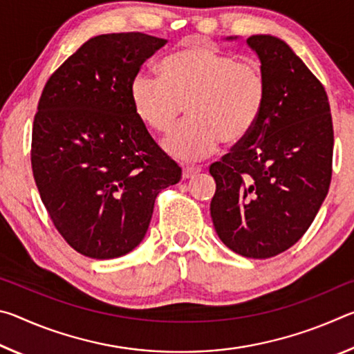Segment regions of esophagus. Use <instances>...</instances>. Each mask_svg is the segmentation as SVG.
Segmentation results:
<instances>
[{"label":"esophagus","instance_id":"34e87169","mask_svg":"<svg viewBox=\"0 0 354 354\" xmlns=\"http://www.w3.org/2000/svg\"><path fill=\"white\" fill-rule=\"evenodd\" d=\"M201 171V169L200 167H194V165H185L184 169H183V178H192V176H195L196 173H200Z\"/></svg>","mask_w":354,"mask_h":354}]
</instances>
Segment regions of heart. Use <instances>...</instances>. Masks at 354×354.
Masks as SVG:
<instances>
[{"label":"heart","instance_id":"obj_1","mask_svg":"<svg viewBox=\"0 0 354 354\" xmlns=\"http://www.w3.org/2000/svg\"><path fill=\"white\" fill-rule=\"evenodd\" d=\"M160 77L136 73L129 86L136 115L148 129L164 134L187 106L190 118L165 137V153L178 160H198L253 133L267 103L268 82L254 62L214 46H192L165 57Z\"/></svg>","mask_w":354,"mask_h":354}]
</instances>
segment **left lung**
Returning a JSON list of instances; mask_svg holds the SVG:
<instances>
[{"mask_svg": "<svg viewBox=\"0 0 354 354\" xmlns=\"http://www.w3.org/2000/svg\"><path fill=\"white\" fill-rule=\"evenodd\" d=\"M247 44L266 73L267 103L253 133L209 167L211 217L227 248L267 259L303 237L326 198L334 131L325 87L292 48L263 34Z\"/></svg>", "mask_w": 354, "mask_h": 354, "instance_id": "obj_1", "label": "left lung"}]
</instances>
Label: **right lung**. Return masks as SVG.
<instances>
[{
  "label": "right lung",
  "mask_w": 354,
  "mask_h": 354,
  "mask_svg": "<svg viewBox=\"0 0 354 354\" xmlns=\"http://www.w3.org/2000/svg\"><path fill=\"white\" fill-rule=\"evenodd\" d=\"M165 44L142 32L97 35L41 92L32 175L59 234L87 257L133 251L147 234L156 196L181 179V167L153 140L129 95L142 64Z\"/></svg>",
  "instance_id": "obj_1"
}]
</instances>
